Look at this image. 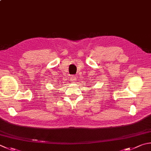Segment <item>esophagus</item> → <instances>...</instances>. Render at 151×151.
Masks as SVG:
<instances>
[{
  "label": "esophagus",
  "mask_w": 151,
  "mask_h": 151,
  "mask_svg": "<svg viewBox=\"0 0 151 151\" xmlns=\"http://www.w3.org/2000/svg\"><path fill=\"white\" fill-rule=\"evenodd\" d=\"M72 79V81L73 82H74V83H75V81H76L77 80H78V78H77L76 76H72V79Z\"/></svg>",
  "instance_id": "esophagus-1"
}]
</instances>
